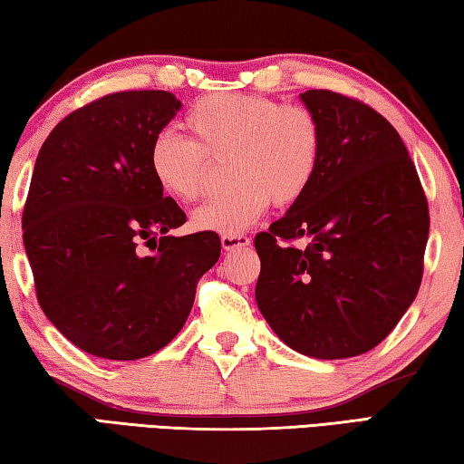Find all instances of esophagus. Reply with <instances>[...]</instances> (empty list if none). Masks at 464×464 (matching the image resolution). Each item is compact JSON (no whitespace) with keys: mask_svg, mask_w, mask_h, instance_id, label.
Masks as SVG:
<instances>
[{"mask_svg":"<svg viewBox=\"0 0 464 464\" xmlns=\"http://www.w3.org/2000/svg\"><path fill=\"white\" fill-rule=\"evenodd\" d=\"M221 246L225 251L247 247L249 237H246V235H221Z\"/></svg>","mask_w":464,"mask_h":464,"instance_id":"obj_1","label":"esophagus"}]
</instances>
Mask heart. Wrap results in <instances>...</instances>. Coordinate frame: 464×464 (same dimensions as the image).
Wrapping results in <instances>:
<instances>
[{"instance_id":"1","label":"heart","mask_w":464,"mask_h":464,"mask_svg":"<svg viewBox=\"0 0 464 464\" xmlns=\"http://www.w3.org/2000/svg\"><path fill=\"white\" fill-rule=\"evenodd\" d=\"M192 140L161 132L149 151L157 186L171 198L194 202L208 188V161L229 163V190L196 210L194 227L237 235L268 213L290 207L315 178L321 129L311 110L254 93H215L188 112Z\"/></svg>"}]
</instances>
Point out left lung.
<instances>
[{
  "label": "left lung",
  "instance_id": "obj_1",
  "mask_svg": "<svg viewBox=\"0 0 464 464\" xmlns=\"http://www.w3.org/2000/svg\"><path fill=\"white\" fill-rule=\"evenodd\" d=\"M321 129L309 190L256 235V303L288 348L319 360L372 350L421 285L430 215L392 124L329 90L301 93ZM307 238V248L290 246Z\"/></svg>",
  "mask_w": 464,
  "mask_h": 464
}]
</instances>
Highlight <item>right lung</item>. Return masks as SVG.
Returning <instances> with one entry per match:
<instances>
[{
	"label": "right lung",
	"instance_id": "obj_1",
	"mask_svg": "<svg viewBox=\"0 0 464 464\" xmlns=\"http://www.w3.org/2000/svg\"><path fill=\"white\" fill-rule=\"evenodd\" d=\"M179 108L161 90L110 93L63 119L38 151L22 215L36 296L51 324L92 356L160 352L221 256L213 231L169 235L186 215L149 168L155 137ZM151 240L145 255L140 246Z\"/></svg>",
	"mask_w": 464,
	"mask_h": 464
}]
</instances>
